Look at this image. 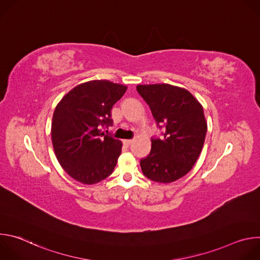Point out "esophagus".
<instances>
[{
    "label": "esophagus",
    "mask_w": 260,
    "mask_h": 260,
    "mask_svg": "<svg viewBox=\"0 0 260 260\" xmlns=\"http://www.w3.org/2000/svg\"><path fill=\"white\" fill-rule=\"evenodd\" d=\"M133 143V140H123V144L126 146H129Z\"/></svg>",
    "instance_id": "34e87169"
}]
</instances>
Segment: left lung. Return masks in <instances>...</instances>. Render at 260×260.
<instances>
[{
	"instance_id": "obj_1",
	"label": "left lung",
	"mask_w": 260,
	"mask_h": 260,
	"mask_svg": "<svg viewBox=\"0 0 260 260\" xmlns=\"http://www.w3.org/2000/svg\"><path fill=\"white\" fill-rule=\"evenodd\" d=\"M149 105L161 139L151 140V151L141 159L143 174L152 181L171 183L186 175L198 160L207 134L201 103L187 90L171 84L137 85Z\"/></svg>"
}]
</instances>
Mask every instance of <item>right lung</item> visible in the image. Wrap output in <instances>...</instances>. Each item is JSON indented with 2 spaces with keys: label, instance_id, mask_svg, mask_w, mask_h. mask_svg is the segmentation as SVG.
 Listing matches in <instances>:
<instances>
[{
  "label": "right lung",
  "instance_id": "obj_1",
  "mask_svg": "<svg viewBox=\"0 0 260 260\" xmlns=\"http://www.w3.org/2000/svg\"><path fill=\"white\" fill-rule=\"evenodd\" d=\"M127 87L108 80H91L71 89L57 104L51 140L61 168L82 184H95L112 174L122 143L102 128L113 125L111 109Z\"/></svg>",
  "mask_w": 260,
  "mask_h": 260
}]
</instances>
